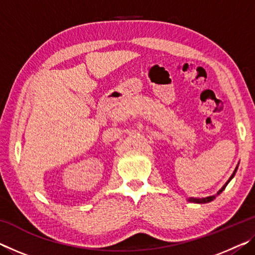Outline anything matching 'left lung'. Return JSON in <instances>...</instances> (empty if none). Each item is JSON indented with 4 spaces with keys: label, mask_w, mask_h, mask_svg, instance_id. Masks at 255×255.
Masks as SVG:
<instances>
[{
    "label": "left lung",
    "mask_w": 255,
    "mask_h": 255,
    "mask_svg": "<svg viewBox=\"0 0 255 255\" xmlns=\"http://www.w3.org/2000/svg\"><path fill=\"white\" fill-rule=\"evenodd\" d=\"M237 167H239V164H237V166L235 167V170H234V172H233V174L231 175V178L227 180V182L223 185V187L218 190V192L216 193V195H214V196H209V197H206V198H193V197H191V198H188V201H190V202H195V204H207V202H210V201H213L216 197H217L218 195H221V193L224 191V189L226 188V185L230 183V181L234 178V175H235V173H236V171H237Z\"/></svg>",
    "instance_id": "1"
}]
</instances>
